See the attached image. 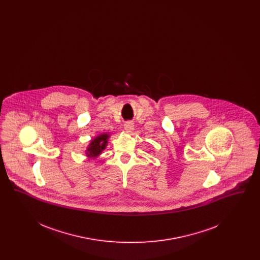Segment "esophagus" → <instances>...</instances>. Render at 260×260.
<instances>
[{"mask_svg":"<svg viewBox=\"0 0 260 260\" xmlns=\"http://www.w3.org/2000/svg\"><path fill=\"white\" fill-rule=\"evenodd\" d=\"M124 129L127 132V133H133L134 129H135V124L132 122H126L124 124Z\"/></svg>","mask_w":260,"mask_h":260,"instance_id":"obj_1","label":"esophagus"}]
</instances>
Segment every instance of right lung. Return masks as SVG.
<instances>
[{
  "mask_svg": "<svg viewBox=\"0 0 260 260\" xmlns=\"http://www.w3.org/2000/svg\"><path fill=\"white\" fill-rule=\"evenodd\" d=\"M109 134H101L99 136H96L95 138H93L88 147L87 149V156L89 158H95L99 155L101 154V152L105 149L107 142H108V138H109Z\"/></svg>",
  "mask_w": 260,
  "mask_h": 260,
  "instance_id": "1",
  "label": "right lung"
}]
</instances>
